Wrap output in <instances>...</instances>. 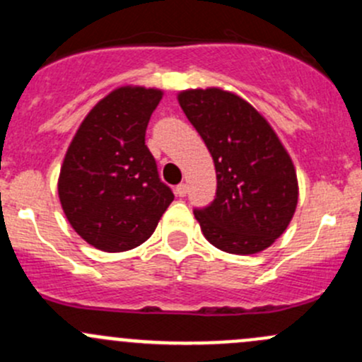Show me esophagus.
Wrapping results in <instances>:
<instances>
[{
  "mask_svg": "<svg viewBox=\"0 0 362 362\" xmlns=\"http://www.w3.org/2000/svg\"><path fill=\"white\" fill-rule=\"evenodd\" d=\"M175 194H177L178 198H184V196L187 194V185H185V184H178L177 187H175Z\"/></svg>",
  "mask_w": 362,
  "mask_h": 362,
  "instance_id": "obj_1",
  "label": "esophagus"
}]
</instances>
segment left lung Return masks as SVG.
<instances>
[{"instance_id":"1","label":"left lung","mask_w":362,"mask_h":362,"mask_svg":"<svg viewBox=\"0 0 362 362\" xmlns=\"http://www.w3.org/2000/svg\"><path fill=\"white\" fill-rule=\"evenodd\" d=\"M178 103L217 173L215 199L194 208L204 238L229 254L268 249L298 204L294 164L279 136L252 105L222 89L184 90Z\"/></svg>"}]
</instances>
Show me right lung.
<instances>
[{
    "mask_svg": "<svg viewBox=\"0 0 362 362\" xmlns=\"http://www.w3.org/2000/svg\"><path fill=\"white\" fill-rule=\"evenodd\" d=\"M163 93L120 87L80 124L59 175V199L89 245L124 252L141 245L173 202L160 182L145 131Z\"/></svg>",
    "mask_w": 362,
    "mask_h": 362,
    "instance_id": "obj_1",
    "label": "right lung"
}]
</instances>
